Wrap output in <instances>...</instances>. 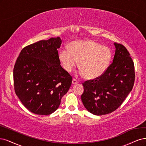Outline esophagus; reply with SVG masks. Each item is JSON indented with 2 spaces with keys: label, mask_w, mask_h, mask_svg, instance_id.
I'll return each mask as SVG.
<instances>
[{
  "label": "esophagus",
  "mask_w": 146,
  "mask_h": 146,
  "mask_svg": "<svg viewBox=\"0 0 146 146\" xmlns=\"http://www.w3.org/2000/svg\"><path fill=\"white\" fill-rule=\"evenodd\" d=\"M78 83V81L76 79H73L72 80V84H73V85H75V84H77Z\"/></svg>",
  "instance_id": "34e87169"
}]
</instances>
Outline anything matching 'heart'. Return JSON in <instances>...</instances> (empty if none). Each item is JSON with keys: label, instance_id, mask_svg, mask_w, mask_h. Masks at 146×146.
Masks as SVG:
<instances>
[{"label": "heart", "instance_id": "obj_1", "mask_svg": "<svg viewBox=\"0 0 146 146\" xmlns=\"http://www.w3.org/2000/svg\"><path fill=\"white\" fill-rule=\"evenodd\" d=\"M68 48L60 50L59 58L63 68L72 72L79 62V68L87 79H93L104 74L110 64L112 54L107 46L91 40L72 42Z\"/></svg>", "mask_w": 146, "mask_h": 146}]
</instances>
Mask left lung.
<instances>
[{
	"mask_svg": "<svg viewBox=\"0 0 146 146\" xmlns=\"http://www.w3.org/2000/svg\"><path fill=\"white\" fill-rule=\"evenodd\" d=\"M113 62L101 76L84 82L81 100L86 109L95 115L116 110L131 91L135 82L133 61L125 46L115 42Z\"/></svg>",
	"mask_w": 146,
	"mask_h": 146,
	"instance_id": "left-lung-1",
	"label": "left lung"
}]
</instances>
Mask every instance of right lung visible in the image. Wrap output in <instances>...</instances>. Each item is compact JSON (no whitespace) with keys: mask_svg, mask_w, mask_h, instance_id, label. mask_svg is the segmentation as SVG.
I'll list each match as a JSON object with an SVG mask.
<instances>
[{"mask_svg":"<svg viewBox=\"0 0 146 146\" xmlns=\"http://www.w3.org/2000/svg\"><path fill=\"white\" fill-rule=\"evenodd\" d=\"M59 37L42 40L23 48L13 70L16 95L35 114L48 115L58 109L72 85V77L61 67Z\"/></svg>","mask_w":146,"mask_h":146,"instance_id":"obj_1","label":"right lung"}]
</instances>
